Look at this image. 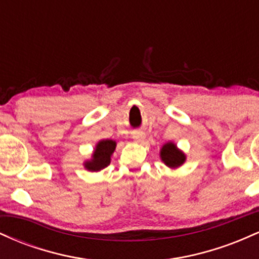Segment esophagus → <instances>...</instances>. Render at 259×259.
<instances>
[{"label":"esophagus","mask_w":259,"mask_h":259,"mask_svg":"<svg viewBox=\"0 0 259 259\" xmlns=\"http://www.w3.org/2000/svg\"><path fill=\"white\" fill-rule=\"evenodd\" d=\"M133 139L135 140V141H138V142L142 141V140L145 139V134L142 132H134L133 133Z\"/></svg>","instance_id":"obj_1"}]
</instances>
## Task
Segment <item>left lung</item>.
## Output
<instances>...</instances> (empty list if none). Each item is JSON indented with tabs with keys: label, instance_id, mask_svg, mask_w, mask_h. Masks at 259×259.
Instances as JSON below:
<instances>
[{
	"label": "left lung",
	"instance_id": "obj_1",
	"mask_svg": "<svg viewBox=\"0 0 259 259\" xmlns=\"http://www.w3.org/2000/svg\"><path fill=\"white\" fill-rule=\"evenodd\" d=\"M160 157L162 160L170 168L180 167L184 162H185V154L178 150L177 146L171 142H168L160 150Z\"/></svg>",
	"mask_w": 259,
	"mask_h": 259
}]
</instances>
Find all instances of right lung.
<instances>
[{
    "label": "right lung",
    "instance_id": "right-lung-1",
    "mask_svg": "<svg viewBox=\"0 0 259 259\" xmlns=\"http://www.w3.org/2000/svg\"><path fill=\"white\" fill-rule=\"evenodd\" d=\"M115 150V142L113 140H102L97 144L92 159L85 163L86 169L97 171L106 168L111 163V154Z\"/></svg>",
    "mask_w": 259,
    "mask_h": 259
}]
</instances>
